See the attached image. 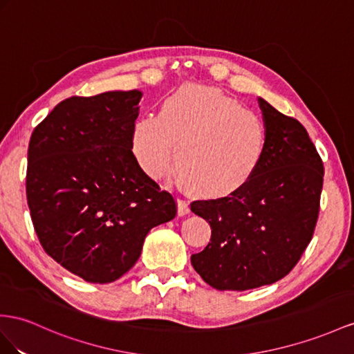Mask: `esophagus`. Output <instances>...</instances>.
I'll use <instances>...</instances> for the list:
<instances>
[{
	"label": "esophagus",
	"instance_id": "esophagus-1",
	"mask_svg": "<svg viewBox=\"0 0 354 354\" xmlns=\"http://www.w3.org/2000/svg\"><path fill=\"white\" fill-rule=\"evenodd\" d=\"M189 212V205L184 198H178V215H187Z\"/></svg>",
	"mask_w": 354,
	"mask_h": 354
}]
</instances>
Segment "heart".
<instances>
[{"instance_id":"1","label":"heart","mask_w":354,"mask_h":354,"mask_svg":"<svg viewBox=\"0 0 354 354\" xmlns=\"http://www.w3.org/2000/svg\"><path fill=\"white\" fill-rule=\"evenodd\" d=\"M261 118L223 91L188 84L161 103L158 115L134 125L131 148L145 175L160 178L170 165L192 192L223 198L245 187L266 151Z\"/></svg>"}]
</instances>
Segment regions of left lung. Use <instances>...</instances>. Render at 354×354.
I'll return each mask as SVG.
<instances>
[{"label": "left lung", "instance_id": "8db88e82", "mask_svg": "<svg viewBox=\"0 0 354 354\" xmlns=\"http://www.w3.org/2000/svg\"><path fill=\"white\" fill-rule=\"evenodd\" d=\"M268 142L256 175L223 198L194 201L192 211L211 224V242L192 256L216 290L257 288L284 278L310 243L320 212L324 167L305 127L263 98Z\"/></svg>", "mask_w": 354, "mask_h": 354}]
</instances>
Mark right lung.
I'll return each instance as SVG.
<instances>
[{
	"instance_id": "right-lung-1",
	"label": "right lung",
	"mask_w": 354,
	"mask_h": 354,
	"mask_svg": "<svg viewBox=\"0 0 354 354\" xmlns=\"http://www.w3.org/2000/svg\"><path fill=\"white\" fill-rule=\"evenodd\" d=\"M142 93L70 97L35 127L26 201L46 254L88 283L121 278L148 232L176 215L174 196L131 152Z\"/></svg>"
}]
</instances>
